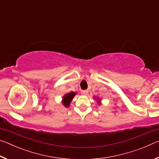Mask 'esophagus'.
Masks as SVG:
<instances>
[{"mask_svg":"<svg viewBox=\"0 0 159 159\" xmlns=\"http://www.w3.org/2000/svg\"><path fill=\"white\" fill-rule=\"evenodd\" d=\"M81 93L83 94V95H87V94L88 93V90H82V91H81Z\"/></svg>","mask_w":159,"mask_h":159,"instance_id":"esophagus-1","label":"esophagus"}]
</instances>
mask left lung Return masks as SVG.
<instances>
[{
	"label": "left lung",
	"mask_w": 159,
	"mask_h": 159,
	"mask_svg": "<svg viewBox=\"0 0 159 159\" xmlns=\"http://www.w3.org/2000/svg\"><path fill=\"white\" fill-rule=\"evenodd\" d=\"M97 100H98H98H99V98H97ZM98 103H99V104H100V102H99Z\"/></svg>",
	"instance_id": "left-lung-1"
}]
</instances>
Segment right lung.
Segmentation results:
<instances>
[{
	"mask_svg": "<svg viewBox=\"0 0 159 159\" xmlns=\"http://www.w3.org/2000/svg\"><path fill=\"white\" fill-rule=\"evenodd\" d=\"M76 93L74 92H71L69 93L66 94L65 95L63 96L62 98V104L65 107H69L70 105V103L73 98H74V96L76 95Z\"/></svg>",
	"mask_w": 159,
	"mask_h": 159,
	"instance_id": "add662e5",
	"label": "right lung"
}]
</instances>
